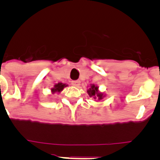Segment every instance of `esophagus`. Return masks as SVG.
<instances>
[{"label":"esophagus","mask_w":160,"mask_h":160,"mask_svg":"<svg viewBox=\"0 0 160 160\" xmlns=\"http://www.w3.org/2000/svg\"><path fill=\"white\" fill-rule=\"evenodd\" d=\"M71 84L74 87H78L79 85H80V81L79 80H75V81H72Z\"/></svg>","instance_id":"obj_1"}]
</instances>
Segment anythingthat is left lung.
Returning <instances> with one entry per match:
<instances>
[{"mask_svg": "<svg viewBox=\"0 0 160 160\" xmlns=\"http://www.w3.org/2000/svg\"><path fill=\"white\" fill-rule=\"evenodd\" d=\"M88 94L90 97H94V98H98V99H102L103 97V94L98 92V87H95L94 85H92L90 88L88 90Z\"/></svg>", "mask_w": 160, "mask_h": 160, "instance_id": "1", "label": "left lung"}]
</instances>
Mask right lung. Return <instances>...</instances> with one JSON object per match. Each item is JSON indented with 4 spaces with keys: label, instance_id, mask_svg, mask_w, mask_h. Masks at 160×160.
<instances>
[{
    "label": "right lung",
    "instance_id": "obj_1",
    "mask_svg": "<svg viewBox=\"0 0 160 160\" xmlns=\"http://www.w3.org/2000/svg\"><path fill=\"white\" fill-rule=\"evenodd\" d=\"M65 87H66V84H62V83H58L54 86L53 89H52V92L54 93V92H60L62 90H63Z\"/></svg>",
    "mask_w": 160,
    "mask_h": 160
}]
</instances>
